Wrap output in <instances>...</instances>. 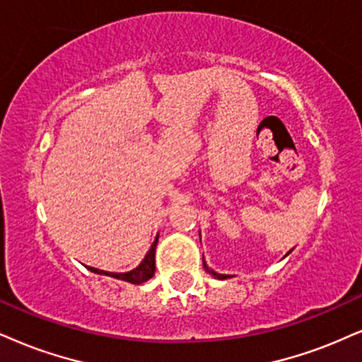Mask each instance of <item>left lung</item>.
Segmentation results:
<instances>
[{"mask_svg": "<svg viewBox=\"0 0 362 362\" xmlns=\"http://www.w3.org/2000/svg\"><path fill=\"white\" fill-rule=\"evenodd\" d=\"M204 267H206V265H204ZM209 272H211V275H213V276H216V279H220V280H225V279H228V275H221V274H216V272H213V270H209Z\"/></svg>", "mask_w": 362, "mask_h": 362, "instance_id": "8db88e82", "label": "left lung"}]
</instances>
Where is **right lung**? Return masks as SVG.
<instances>
[{
    "mask_svg": "<svg viewBox=\"0 0 362 362\" xmlns=\"http://www.w3.org/2000/svg\"><path fill=\"white\" fill-rule=\"evenodd\" d=\"M158 238H159V236H156L154 243L151 245L149 252H147L144 260L141 262V265L136 267V269L131 270V272H126V274H114V272L97 270V269H93V267H88V270L95 272V274H104V275L114 276V279H119V280H126V282H131V284H136V285L146 282V280H149L151 276L154 275V270H156L154 253H156V245H158Z\"/></svg>",
    "mask_w": 362,
    "mask_h": 362,
    "instance_id": "add662e5",
    "label": "right lung"
}]
</instances>
